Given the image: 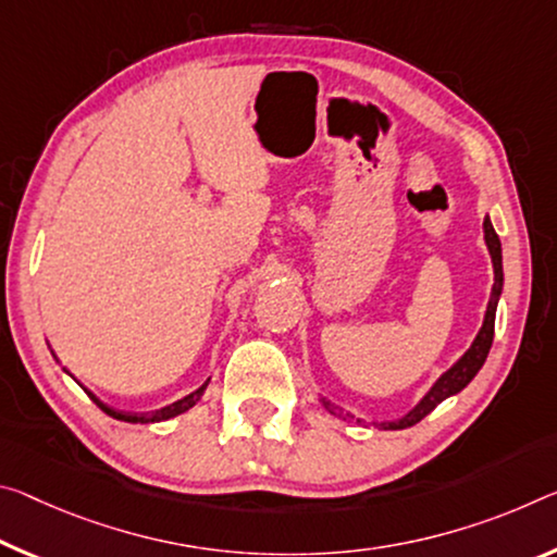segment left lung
Returning <instances> with one entry per match:
<instances>
[{
  "mask_svg": "<svg viewBox=\"0 0 557 557\" xmlns=\"http://www.w3.org/2000/svg\"><path fill=\"white\" fill-rule=\"evenodd\" d=\"M483 231H485V245H488V252H491V260H493V272H496V280H493V289H491V299H488V310H485V320L483 326L479 332V337L473 339L471 349L466 351V355L456 361V364L448 369V372L438 379V382L431 386V392L423 396V399L413 406V409L406 413L404 419L399 421H386V423H379L382 429H409L413 423H419L426 413H431L436 409V406L448 399L451 394H458L463 389L466 384L471 382V379L479 374V369L483 367L485 357H488V349L493 344V326H496V305H498V297H500V287H503V264H500V243H498V235L493 231L491 220L485 218L483 223ZM326 411H332L334 417H342V411L334 409L330 401H324Z\"/></svg>",
  "mask_w": 557,
  "mask_h": 557,
  "instance_id": "obj_1",
  "label": "left lung"
}]
</instances>
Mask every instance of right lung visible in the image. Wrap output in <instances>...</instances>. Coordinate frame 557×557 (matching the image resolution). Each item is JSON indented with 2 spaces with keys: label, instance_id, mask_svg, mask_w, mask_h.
<instances>
[{
  "label": "right lung",
  "instance_id": "add662e5",
  "mask_svg": "<svg viewBox=\"0 0 557 557\" xmlns=\"http://www.w3.org/2000/svg\"><path fill=\"white\" fill-rule=\"evenodd\" d=\"M206 386H208V382L202 384L200 389H196V392H193V394L185 396V399L175 401V404H171V406H165V409L148 411V413H131V411H119V409H111V406H106L103 401L96 399L94 394H88V396H91V399L96 401V406H99L101 411H106V413H109V417H113V419H119V421H128V423H153V421H165V419H173V417H178V413L188 411L190 406H196V404L200 401V396H202V392H206Z\"/></svg>",
  "mask_w": 557,
  "mask_h": 557
}]
</instances>
